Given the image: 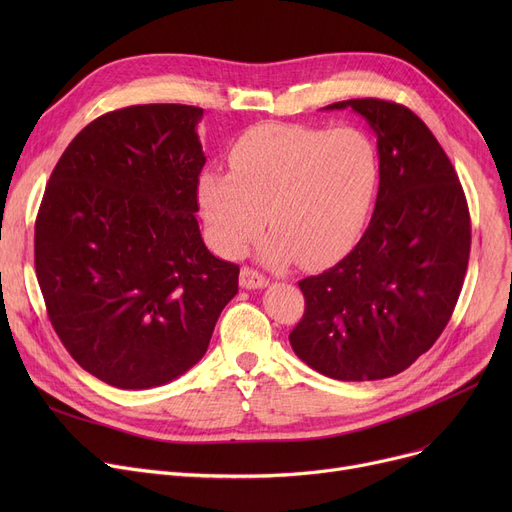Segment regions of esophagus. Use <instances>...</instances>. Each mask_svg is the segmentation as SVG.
<instances>
[{"mask_svg": "<svg viewBox=\"0 0 512 512\" xmlns=\"http://www.w3.org/2000/svg\"><path fill=\"white\" fill-rule=\"evenodd\" d=\"M270 284V280H267L263 274H259L257 270H253V267H242L240 270V286L247 288V290H255V288H263Z\"/></svg>", "mask_w": 512, "mask_h": 512, "instance_id": "34e87169", "label": "esophagus"}]
</instances>
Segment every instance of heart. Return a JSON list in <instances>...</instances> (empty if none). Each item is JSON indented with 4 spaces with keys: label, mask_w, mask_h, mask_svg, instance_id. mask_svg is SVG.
Segmentation results:
<instances>
[{
    "label": "heart",
    "mask_w": 512,
    "mask_h": 512,
    "mask_svg": "<svg viewBox=\"0 0 512 512\" xmlns=\"http://www.w3.org/2000/svg\"><path fill=\"white\" fill-rule=\"evenodd\" d=\"M375 184L378 157L363 132L261 124L234 143L230 174H201L199 205L224 255H238L267 220L263 259L317 265L357 232Z\"/></svg>",
    "instance_id": "obj_1"
}]
</instances>
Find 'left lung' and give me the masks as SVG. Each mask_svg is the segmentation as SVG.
Here are the masks:
<instances>
[{
  "label": "left lung",
  "instance_id": "8db88e82",
  "mask_svg": "<svg viewBox=\"0 0 512 512\" xmlns=\"http://www.w3.org/2000/svg\"><path fill=\"white\" fill-rule=\"evenodd\" d=\"M378 137L380 188L371 222L342 261L299 282L305 313L292 351L342 382L384 380L440 338L463 288L471 220L448 155L409 107L348 99Z\"/></svg>",
  "mask_w": 512,
  "mask_h": 512
}]
</instances>
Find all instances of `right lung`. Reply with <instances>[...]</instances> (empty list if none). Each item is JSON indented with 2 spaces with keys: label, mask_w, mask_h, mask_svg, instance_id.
<instances>
[{
  "label": "right lung",
  "mask_w": 512,
  "mask_h": 512,
  "mask_svg": "<svg viewBox=\"0 0 512 512\" xmlns=\"http://www.w3.org/2000/svg\"><path fill=\"white\" fill-rule=\"evenodd\" d=\"M201 107L130 105L80 130L35 222V270L72 359L122 390L164 386L205 355L240 267L209 253L197 186Z\"/></svg>",
  "instance_id": "obj_1"
}]
</instances>
